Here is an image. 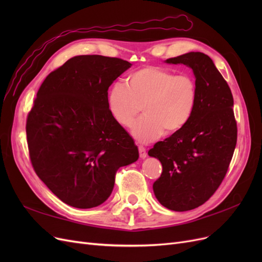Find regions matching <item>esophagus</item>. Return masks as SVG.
Wrapping results in <instances>:
<instances>
[{
  "instance_id": "34e87169",
  "label": "esophagus",
  "mask_w": 262,
  "mask_h": 262,
  "mask_svg": "<svg viewBox=\"0 0 262 262\" xmlns=\"http://www.w3.org/2000/svg\"><path fill=\"white\" fill-rule=\"evenodd\" d=\"M139 153H140V157L142 158V160H144V158L147 156L146 149L144 146H139Z\"/></svg>"
}]
</instances>
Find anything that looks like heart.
<instances>
[{"instance_id": "b5f03b06", "label": "heart", "mask_w": 262, "mask_h": 262, "mask_svg": "<svg viewBox=\"0 0 262 262\" xmlns=\"http://www.w3.org/2000/svg\"><path fill=\"white\" fill-rule=\"evenodd\" d=\"M193 78L175 75L158 67H145L126 78V86L113 85L108 94V109L122 126H131L143 106L144 116L133 125L132 136L150 142L162 134H173L189 122L196 104Z\"/></svg>"}]
</instances>
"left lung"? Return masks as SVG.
Here are the masks:
<instances>
[{"instance_id": "1", "label": "left lung", "mask_w": 262, "mask_h": 262, "mask_svg": "<svg viewBox=\"0 0 262 262\" xmlns=\"http://www.w3.org/2000/svg\"><path fill=\"white\" fill-rule=\"evenodd\" d=\"M165 63L191 69L198 91L185 128L148 150L163 166L153 184L156 199L165 208L184 212L208 201L226 175L237 141L234 99L209 55L188 52Z\"/></svg>"}]
</instances>
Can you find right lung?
<instances>
[{"instance_id":"add662e5","label":"right lung","mask_w":262,"mask_h":262,"mask_svg":"<svg viewBox=\"0 0 262 262\" xmlns=\"http://www.w3.org/2000/svg\"><path fill=\"white\" fill-rule=\"evenodd\" d=\"M131 63L76 55L51 72L26 123L33 167L61 201L91 209L112 194L116 171L138 161L133 139L108 109V89Z\"/></svg>"}]
</instances>
